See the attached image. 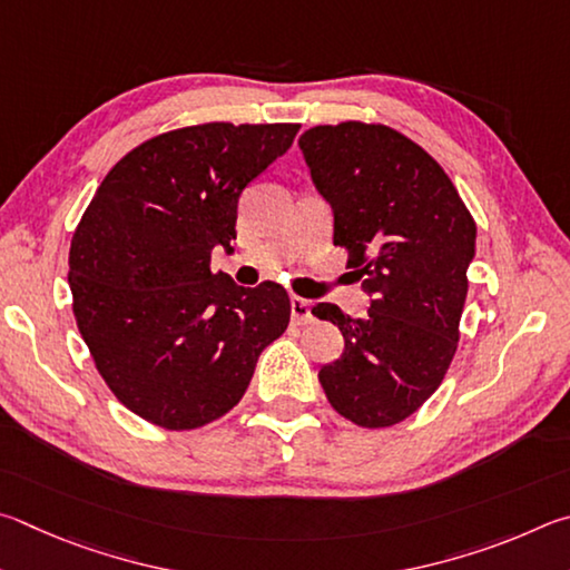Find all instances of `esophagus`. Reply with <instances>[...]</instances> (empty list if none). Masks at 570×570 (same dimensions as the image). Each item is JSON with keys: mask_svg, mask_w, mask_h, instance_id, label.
Listing matches in <instances>:
<instances>
[{"mask_svg": "<svg viewBox=\"0 0 570 570\" xmlns=\"http://www.w3.org/2000/svg\"><path fill=\"white\" fill-rule=\"evenodd\" d=\"M291 315H293V323H297V325L311 323L313 321L311 303L303 301V297H293V301H291Z\"/></svg>", "mask_w": 570, "mask_h": 570, "instance_id": "1", "label": "esophagus"}]
</instances>
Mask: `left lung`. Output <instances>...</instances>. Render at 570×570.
I'll return each instance as SVG.
<instances>
[{"mask_svg": "<svg viewBox=\"0 0 570 570\" xmlns=\"http://www.w3.org/2000/svg\"><path fill=\"white\" fill-rule=\"evenodd\" d=\"M297 145L333 207V243L371 295L365 317L313 307L345 337L317 377L347 421L395 425L438 391L455 355L475 223L443 167L391 127L321 125Z\"/></svg>", "mask_w": 570, "mask_h": 570, "instance_id": "left-lung-1", "label": "left lung"}]
</instances>
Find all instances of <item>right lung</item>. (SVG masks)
<instances>
[{"label":"right lung","instance_id":"add662e5","mask_svg":"<svg viewBox=\"0 0 570 570\" xmlns=\"http://www.w3.org/2000/svg\"><path fill=\"white\" fill-rule=\"evenodd\" d=\"M301 125L209 122L147 139L109 169L69 247L77 327L117 401L167 431L223 417L291 323L277 283L209 269L237 199Z\"/></svg>","mask_w":570,"mask_h":570}]
</instances>
